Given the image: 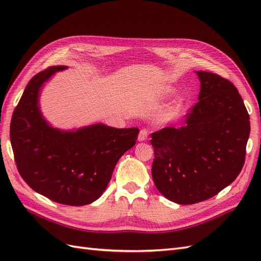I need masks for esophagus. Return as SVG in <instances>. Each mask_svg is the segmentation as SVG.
<instances>
[{"label": "esophagus", "mask_w": 261, "mask_h": 261, "mask_svg": "<svg viewBox=\"0 0 261 261\" xmlns=\"http://www.w3.org/2000/svg\"><path fill=\"white\" fill-rule=\"evenodd\" d=\"M148 135H149V132L146 129V128H143L140 132H139V135H138V140L139 141H144L148 138Z\"/></svg>", "instance_id": "34e87169"}]
</instances>
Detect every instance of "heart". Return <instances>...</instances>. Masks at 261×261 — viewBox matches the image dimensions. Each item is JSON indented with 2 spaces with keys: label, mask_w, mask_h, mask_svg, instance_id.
<instances>
[{
  "label": "heart",
  "mask_w": 261,
  "mask_h": 261,
  "mask_svg": "<svg viewBox=\"0 0 261 261\" xmlns=\"http://www.w3.org/2000/svg\"><path fill=\"white\" fill-rule=\"evenodd\" d=\"M164 94H167V93H169L170 92V89L169 88H165V89H163V91H162ZM179 107H180V105L178 103L177 106H176V108L174 109V111H173V116H175L177 113H178V111H179Z\"/></svg>",
  "instance_id": "1"
}]
</instances>
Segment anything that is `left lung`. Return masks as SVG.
Segmentation results:
<instances>
[{"label": "left lung", "instance_id": "1", "mask_svg": "<svg viewBox=\"0 0 261 261\" xmlns=\"http://www.w3.org/2000/svg\"><path fill=\"white\" fill-rule=\"evenodd\" d=\"M199 101L179 128L151 134V174L165 198L193 204L219 194L239 176L250 132L249 114L236 87L215 73L196 72Z\"/></svg>", "mask_w": 261, "mask_h": 261}]
</instances>
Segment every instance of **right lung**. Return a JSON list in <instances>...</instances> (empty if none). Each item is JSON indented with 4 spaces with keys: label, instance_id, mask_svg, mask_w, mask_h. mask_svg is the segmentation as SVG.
<instances>
[{
    "label": "right lung",
    "instance_id": "add662e5",
    "mask_svg": "<svg viewBox=\"0 0 261 261\" xmlns=\"http://www.w3.org/2000/svg\"><path fill=\"white\" fill-rule=\"evenodd\" d=\"M65 68L51 66L31 78L13 112L11 143L19 174L35 192L67 206H85L103 194L139 129L99 123L69 132L51 127L39 110V92Z\"/></svg>",
    "mask_w": 261,
    "mask_h": 261
}]
</instances>
